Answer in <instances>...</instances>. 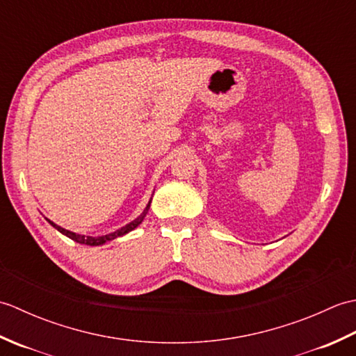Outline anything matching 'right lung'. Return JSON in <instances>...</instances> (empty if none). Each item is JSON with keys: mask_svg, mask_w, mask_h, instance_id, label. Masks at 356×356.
<instances>
[{"mask_svg": "<svg viewBox=\"0 0 356 356\" xmlns=\"http://www.w3.org/2000/svg\"><path fill=\"white\" fill-rule=\"evenodd\" d=\"M149 205H151V199H149V202H148V205L145 207V209H143V213H142L138 218H134L133 222H130L128 225L122 226V228L116 229L115 232L105 234V236H97V237H93V236H81V234H76V232H72V231H69V229L61 228V226L56 225V223H53L51 220H49V218H45V220H47V222L53 226V228L58 229L61 234H64L65 237H69V238L76 241V243L88 245V246H101V245H104V243H107V241H111V240H115V238H118V237H122V236H125V234L131 232L133 229L138 228V226L143 222V218H145V216H147V213H148V209H149Z\"/></svg>", "mask_w": 356, "mask_h": 356, "instance_id": "1", "label": "right lung"}]
</instances>
